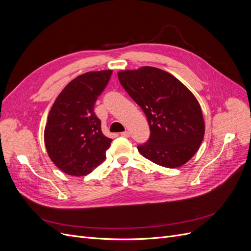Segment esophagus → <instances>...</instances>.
Returning <instances> with one entry per match:
<instances>
[{"instance_id": "1", "label": "esophagus", "mask_w": 251, "mask_h": 251, "mask_svg": "<svg viewBox=\"0 0 251 251\" xmlns=\"http://www.w3.org/2000/svg\"><path fill=\"white\" fill-rule=\"evenodd\" d=\"M120 135H121V136H123V137L128 138V137H130V132H127V131H126V132H123V133H120Z\"/></svg>"}]
</instances>
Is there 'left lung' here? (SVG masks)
I'll use <instances>...</instances> for the list:
<instances>
[{
	"instance_id": "1",
	"label": "left lung",
	"mask_w": 251,
	"mask_h": 251,
	"mask_svg": "<svg viewBox=\"0 0 251 251\" xmlns=\"http://www.w3.org/2000/svg\"><path fill=\"white\" fill-rule=\"evenodd\" d=\"M121 86L141 107L151 135L139 153L164 168H179L199 150L205 126L194 94L169 72L154 67L118 72Z\"/></svg>"
}]
</instances>
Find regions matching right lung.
<instances>
[{
  "instance_id": "add662e5",
  "label": "right lung",
  "mask_w": 251,
  "mask_h": 251,
  "mask_svg": "<svg viewBox=\"0 0 251 251\" xmlns=\"http://www.w3.org/2000/svg\"><path fill=\"white\" fill-rule=\"evenodd\" d=\"M112 70L87 72L71 80L49 112L44 139L57 168L75 177L86 176L104 159L112 139L101 132L94 104L107 87Z\"/></svg>"
}]
</instances>
